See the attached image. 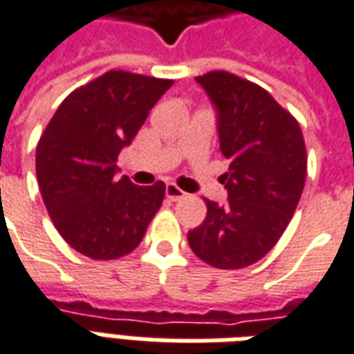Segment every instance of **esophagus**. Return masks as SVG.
<instances>
[{
    "label": "esophagus",
    "instance_id": "obj_1",
    "mask_svg": "<svg viewBox=\"0 0 354 354\" xmlns=\"http://www.w3.org/2000/svg\"><path fill=\"white\" fill-rule=\"evenodd\" d=\"M165 193H167V197H169L170 201H180L185 197V192H182L176 184H167Z\"/></svg>",
    "mask_w": 354,
    "mask_h": 354
}]
</instances>
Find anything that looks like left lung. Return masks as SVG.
Listing matches in <instances>:
<instances>
[{
	"label": "left lung",
	"mask_w": 354,
	"mask_h": 354,
	"mask_svg": "<svg viewBox=\"0 0 354 354\" xmlns=\"http://www.w3.org/2000/svg\"><path fill=\"white\" fill-rule=\"evenodd\" d=\"M216 109L227 203L207 199V218L187 233L197 258L218 269L261 260L296 212L307 174L301 129L266 88L227 72L195 77Z\"/></svg>",
	"instance_id": "1"
}]
</instances>
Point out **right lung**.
I'll return each mask as SVG.
<instances>
[{
    "mask_svg": "<svg viewBox=\"0 0 354 354\" xmlns=\"http://www.w3.org/2000/svg\"><path fill=\"white\" fill-rule=\"evenodd\" d=\"M172 87L131 72H108L73 91L35 149V174L55 227L93 260L132 252L165 199V184L140 187L117 178V157L131 146L149 109Z\"/></svg>",
    "mask_w": 354,
    "mask_h": 354,
    "instance_id": "right-lung-1",
    "label": "right lung"
}]
</instances>
